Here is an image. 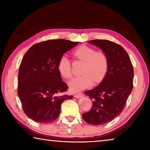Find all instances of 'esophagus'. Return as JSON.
<instances>
[{
	"instance_id": "1",
	"label": "esophagus",
	"mask_w": 150,
	"mask_h": 150,
	"mask_svg": "<svg viewBox=\"0 0 150 150\" xmlns=\"http://www.w3.org/2000/svg\"><path fill=\"white\" fill-rule=\"evenodd\" d=\"M83 96H84V95H83V93H78V94H75V95H74L75 97V98H82V97H83Z\"/></svg>"
}]
</instances>
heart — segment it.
Listing matches in <instances>:
<instances>
[{"instance_id": "heart-1", "label": "heart", "mask_w": 150, "mask_h": 150, "mask_svg": "<svg viewBox=\"0 0 150 150\" xmlns=\"http://www.w3.org/2000/svg\"><path fill=\"white\" fill-rule=\"evenodd\" d=\"M74 57L84 63L79 77L73 78L69 82L70 90L77 93L92 85L99 83L106 77L108 69V57L103 52H96L93 47L81 45L73 52ZM57 69L66 79L71 77V62L65 55H62L57 63Z\"/></svg>"}]
</instances>
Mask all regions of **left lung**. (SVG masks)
<instances>
[{"instance_id":"left-lung-1","label":"left lung","mask_w":150,"mask_h":150,"mask_svg":"<svg viewBox=\"0 0 150 150\" xmlns=\"http://www.w3.org/2000/svg\"><path fill=\"white\" fill-rule=\"evenodd\" d=\"M99 47L108 57V69L97 87L85 94L93 99V106L82 117L92 125H102L112 120L122 112L133 88L134 69L126 50L116 43L106 40L88 42Z\"/></svg>"}]
</instances>
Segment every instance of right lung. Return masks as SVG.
Returning a JSON list of instances; mask_svg holds the SVG:
<instances>
[{"label": "right lung", "instance_id": "right-lung-1", "mask_svg": "<svg viewBox=\"0 0 150 150\" xmlns=\"http://www.w3.org/2000/svg\"><path fill=\"white\" fill-rule=\"evenodd\" d=\"M79 43L47 40L32 45L24 55L18 77V95L30 119L39 123L52 122L59 115L62 103L73 98L59 95L67 90V85L62 81L57 63Z\"/></svg>", "mask_w": 150, "mask_h": 150}]
</instances>
